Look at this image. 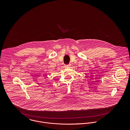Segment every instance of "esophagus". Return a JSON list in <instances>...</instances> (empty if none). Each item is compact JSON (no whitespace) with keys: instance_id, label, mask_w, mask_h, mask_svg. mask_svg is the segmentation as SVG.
Listing matches in <instances>:
<instances>
[{"instance_id":"34e87169","label":"esophagus","mask_w":130,"mask_h":130,"mask_svg":"<svg viewBox=\"0 0 130 130\" xmlns=\"http://www.w3.org/2000/svg\"><path fill=\"white\" fill-rule=\"evenodd\" d=\"M71 66V64H68V65H66V67H70Z\"/></svg>"}]
</instances>
